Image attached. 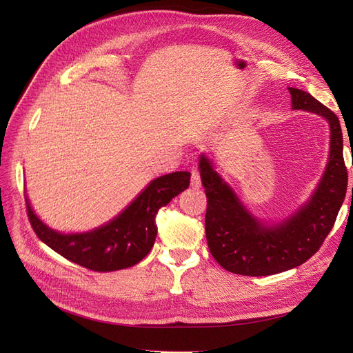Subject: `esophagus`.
<instances>
[{
  "label": "esophagus",
  "instance_id": "esophagus-1",
  "mask_svg": "<svg viewBox=\"0 0 353 353\" xmlns=\"http://www.w3.org/2000/svg\"><path fill=\"white\" fill-rule=\"evenodd\" d=\"M191 187L193 188H200L201 187V179H200V172L197 169L191 170Z\"/></svg>",
  "mask_w": 353,
  "mask_h": 353
}]
</instances>
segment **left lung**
<instances>
[{"label": "left lung", "instance_id": "obj_1", "mask_svg": "<svg viewBox=\"0 0 353 353\" xmlns=\"http://www.w3.org/2000/svg\"><path fill=\"white\" fill-rule=\"evenodd\" d=\"M293 109L312 112L330 122V157L325 174L312 199L279 225L265 227L244 209L232 190L200 157V176L208 197L205 218L209 250L232 274L262 276L279 274L306 262L321 248L334 227L346 196L347 169L339 117L311 94L288 88ZM353 190V188H352Z\"/></svg>", "mask_w": 353, "mask_h": 353}]
</instances>
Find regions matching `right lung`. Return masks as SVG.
Returning a JSON list of instances; mask_svg holds the SVG:
<instances>
[{
  "label": "right lung",
  "mask_w": 353,
  "mask_h": 353,
  "mask_svg": "<svg viewBox=\"0 0 353 353\" xmlns=\"http://www.w3.org/2000/svg\"><path fill=\"white\" fill-rule=\"evenodd\" d=\"M190 185V172H172L152 181L119 216L83 234H60L42 223L26 199L30 227L39 240L83 268L110 272L130 268L152 250L156 236V215L160 208Z\"/></svg>",
  "instance_id": "add662e5"
}]
</instances>
